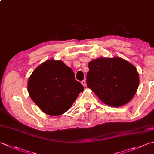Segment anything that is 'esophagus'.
Here are the masks:
<instances>
[{"mask_svg":"<svg viewBox=\"0 0 154 154\" xmlns=\"http://www.w3.org/2000/svg\"><path fill=\"white\" fill-rule=\"evenodd\" d=\"M81 84H82L84 87H86V81L85 80H83L82 81H81Z\"/></svg>","mask_w":154,"mask_h":154,"instance_id":"esophagus-1","label":"esophagus"}]
</instances>
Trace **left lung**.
Listing matches in <instances>:
<instances>
[{
	"mask_svg": "<svg viewBox=\"0 0 154 154\" xmlns=\"http://www.w3.org/2000/svg\"><path fill=\"white\" fill-rule=\"evenodd\" d=\"M87 85L103 103L118 107L130 101L139 86L134 65L121 57H101L88 64Z\"/></svg>",
	"mask_w": 154,
	"mask_h": 154,
	"instance_id": "left-lung-1",
	"label": "left lung"
}]
</instances>
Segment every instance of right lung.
<instances>
[{"label": "right lung", "instance_id": "add662e5", "mask_svg": "<svg viewBox=\"0 0 154 154\" xmlns=\"http://www.w3.org/2000/svg\"><path fill=\"white\" fill-rule=\"evenodd\" d=\"M27 89L43 113L60 116L70 109L84 87L75 80L70 67L52 59L35 69L29 78Z\"/></svg>", "mask_w": 154, "mask_h": 154}]
</instances>
